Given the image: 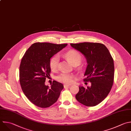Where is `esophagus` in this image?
Here are the masks:
<instances>
[{"label": "esophagus", "instance_id": "1", "mask_svg": "<svg viewBox=\"0 0 131 131\" xmlns=\"http://www.w3.org/2000/svg\"><path fill=\"white\" fill-rule=\"evenodd\" d=\"M70 86V85L64 84V88H67V87H69V86Z\"/></svg>", "mask_w": 131, "mask_h": 131}]
</instances>
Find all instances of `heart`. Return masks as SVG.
Wrapping results in <instances>:
<instances>
[{"label": "heart", "instance_id": "b5f03b06", "mask_svg": "<svg viewBox=\"0 0 131 131\" xmlns=\"http://www.w3.org/2000/svg\"><path fill=\"white\" fill-rule=\"evenodd\" d=\"M66 59L73 65H79L82 61V56L81 54L77 51L72 50L68 51L65 54ZM59 63V57L58 55L53 56L49 62V66L50 69L52 71H56L58 69ZM75 75L73 73L63 72L58 75L56 78L57 80L61 83L64 84H71L73 82Z\"/></svg>", "mask_w": 131, "mask_h": 131}]
</instances>
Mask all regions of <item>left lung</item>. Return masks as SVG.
<instances>
[{
    "label": "left lung",
    "instance_id": "8db88e82",
    "mask_svg": "<svg viewBox=\"0 0 131 131\" xmlns=\"http://www.w3.org/2000/svg\"><path fill=\"white\" fill-rule=\"evenodd\" d=\"M83 54L87 66L83 81L91 82V87L80 86L75 95L78 101L86 106H94L101 102L110 93L114 83V64L108 49L103 43L84 42L70 43Z\"/></svg>",
    "mask_w": 131,
    "mask_h": 131
}]
</instances>
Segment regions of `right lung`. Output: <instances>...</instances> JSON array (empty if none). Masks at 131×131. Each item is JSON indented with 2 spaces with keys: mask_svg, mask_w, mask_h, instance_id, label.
Masks as SVG:
<instances>
[{
  "mask_svg": "<svg viewBox=\"0 0 131 131\" xmlns=\"http://www.w3.org/2000/svg\"><path fill=\"white\" fill-rule=\"evenodd\" d=\"M67 45L37 42L28 48L19 66V82L22 91L33 104L41 108L51 106L58 100L63 85L53 81L51 88L45 84L50 76L51 58Z\"/></svg>",
  "mask_w": 131,
  "mask_h": 131,
  "instance_id": "obj_1",
  "label": "right lung"
}]
</instances>
